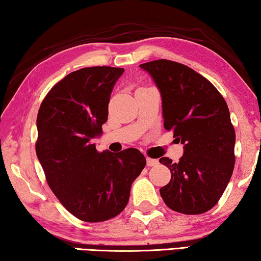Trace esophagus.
I'll return each instance as SVG.
<instances>
[{"label": "esophagus", "instance_id": "1", "mask_svg": "<svg viewBox=\"0 0 261 261\" xmlns=\"http://www.w3.org/2000/svg\"><path fill=\"white\" fill-rule=\"evenodd\" d=\"M158 165H159V161L155 160V159L147 158V166H148V167H153V166H158Z\"/></svg>", "mask_w": 261, "mask_h": 261}]
</instances>
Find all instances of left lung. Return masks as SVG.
Masks as SVG:
<instances>
[{
    "label": "left lung",
    "instance_id": "1",
    "mask_svg": "<svg viewBox=\"0 0 261 261\" xmlns=\"http://www.w3.org/2000/svg\"><path fill=\"white\" fill-rule=\"evenodd\" d=\"M160 90L164 127L184 145L179 162L161 158L172 173L160 188L166 205L182 214H201L217 205L231 179L236 132L218 89L192 68L169 60L140 65Z\"/></svg>",
    "mask_w": 261,
    "mask_h": 261
}]
</instances>
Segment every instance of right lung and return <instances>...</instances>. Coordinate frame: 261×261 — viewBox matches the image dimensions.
<instances>
[{"label":"right lung","instance_id":"obj_1","mask_svg":"<svg viewBox=\"0 0 261 261\" xmlns=\"http://www.w3.org/2000/svg\"><path fill=\"white\" fill-rule=\"evenodd\" d=\"M123 68L87 67L58 82L37 114L36 155L47 182L67 211L87 222L116 217L129 200L130 186L146 166L137 148L97 152L108 103Z\"/></svg>","mask_w":261,"mask_h":261}]
</instances>
